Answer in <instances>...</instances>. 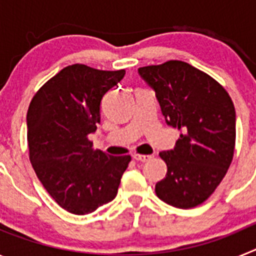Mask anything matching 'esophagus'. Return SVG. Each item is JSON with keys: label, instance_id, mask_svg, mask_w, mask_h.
I'll return each instance as SVG.
<instances>
[{"label": "esophagus", "instance_id": "34e87169", "mask_svg": "<svg viewBox=\"0 0 256 256\" xmlns=\"http://www.w3.org/2000/svg\"><path fill=\"white\" fill-rule=\"evenodd\" d=\"M152 158V155H142V154H133V159L140 160V162H148Z\"/></svg>", "mask_w": 256, "mask_h": 256}]
</instances>
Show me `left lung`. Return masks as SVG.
Returning <instances> with one entry per match:
<instances>
[{
  "instance_id": "1",
  "label": "left lung",
  "mask_w": 256,
  "mask_h": 256,
  "mask_svg": "<svg viewBox=\"0 0 256 256\" xmlns=\"http://www.w3.org/2000/svg\"><path fill=\"white\" fill-rule=\"evenodd\" d=\"M155 90L169 126L180 130L174 150L162 151L166 176L156 196L191 209L202 204L224 178L234 154L236 112L226 88L184 61L169 60L138 69Z\"/></svg>"
}]
</instances>
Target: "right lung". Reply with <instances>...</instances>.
I'll list each match as a JSON object with an SVG mask.
<instances>
[{
    "label": "right lung",
    "mask_w": 256,
    "mask_h": 256,
    "mask_svg": "<svg viewBox=\"0 0 256 256\" xmlns=\"http://www.w3.org/2000/svg\"><path fill=\"white\" fill-rule=\"evenodd\" d=\"M124 74V69L69 65L48 79L29 104V160L50 196L72 214H90L114 200L130 162V155L94 151L88 138L100 123L101 98Z\"/></svg>",
    "instance_id": "1"
}]
</instances>
